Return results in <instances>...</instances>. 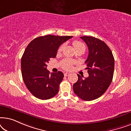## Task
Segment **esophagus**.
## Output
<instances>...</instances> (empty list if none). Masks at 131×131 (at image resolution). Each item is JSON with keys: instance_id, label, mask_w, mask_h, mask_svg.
Segmentation results:
<instances>
[{"instance_id": "obj_1", "label": "esophagus", "mask_w": 131, "mask_h": 131, "mask_svg": "<svg viewBox=\"0 0 131 131\" xmlns=\"http://www.w3.org/2000/svg\"><path fill=\"white\" fill-rule=\"evenodd\" d=\"M70 74L69 73H64V76H69Z\"/></svg>"}]
</instances>
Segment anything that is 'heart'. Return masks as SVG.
Masks as SVG:
<instances>
[{
	"instance_id": "heart-1",
	"label": "heart",
	"mask_w": 131,
	"mask_h": 131,
	"mask_svg": "<svg viewBox=\"0 0 131 131\" xmlns=\"http://www.w3.org/2000/svg\"><path fill=\"white\" fill-rule=\"evenodd\" d=\"M73 46H74V49H76V51L80 49H85V46L84 45V44L81 42H80V41H78V40L74 41V42H73ZM63 48H64V45H61L58 48V52H61L62 51V49H63ZM73 63H74V62H73L72 60L66 59V60H64L61 62V66L63 69L66 70H69L71 69Z\"/></svg>"
}]
</instances>
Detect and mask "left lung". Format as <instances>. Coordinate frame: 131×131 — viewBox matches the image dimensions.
<instances>
[{
	"mask_svg": "<svg viewBox=\"0 0 131 131\" xmlns=\"http://www.w3.org/2000/svg\"><path fill=\"white\" fill-rule=\"evenodd\" d=\"M87 45L89 54L86 64L89 76L78 74L73 88L75 94L85 101H92L104 94L113 77L114 59L105 43L92 36L80 37Z\"/></svg>",
	"mask_w": 131,
	"mask_h": 131,
	"instance_id": "8db88e82",
	"label": "left lung"
}]
</instances>
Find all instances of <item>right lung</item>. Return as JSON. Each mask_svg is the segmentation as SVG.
Segmentation results:
<instances>
[{"label": "right lung", "mask_w": 131, "mask_h": 131, "mask_svg": "<svg viewBox=\"0 0 131 131\" xmlns=\"http://www.w3.org/2000/svg\"><path fill=\"white\" fill-rule=\"evenodd\" d=\"M72 37L46 35L33 39L27 46L21 58V73L26 87L35 97L48 100L58 92L64 74L59 71L49 74L47 63L56 57L59 46Z\"/></svg>", "instance_id": "1"}]
</instances>
